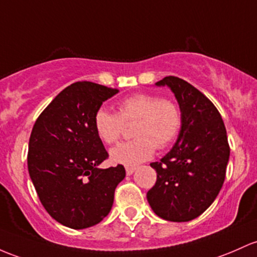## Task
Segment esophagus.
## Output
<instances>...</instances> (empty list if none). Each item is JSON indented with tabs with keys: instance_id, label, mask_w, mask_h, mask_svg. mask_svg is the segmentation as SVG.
Returning <instances> with one entry per match:
<instances>
[{
	"instance_id": "obj_1",
	"label": "esophagus",
	"mask_w": 257,
	"mask_h": 257,
	"mask_svg": "<svg viewBox=\"0 0 257 257\" xmlns=\"http://www.w3.org/2000/svg\"><path fill=\"white\" fill-rule=\"evenodd\" d=\"M135 170H137V168H135V167H125L126 176H132V174H133L134 172H135Z\"/></svg>"
}]
</instances>
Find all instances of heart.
Masks as SVG:
<instances>
[{"label": "heart", "mask_w": 257, "mask_h": 257, "mask_svg": "<svg viewBox=\"0 0 257 257\" xmlns=\"http://www.w3.org/2000/svg\"><path fill=\"white\" fill-rule=\"evenodd\" d=\"M132 142L114 146L109 151L115 165L137 166L149 160L155 149L168 146L182 126V112L171 100H161L151 94H135L118 103V114L101 107L94 117L97 137L106 144H114L123 133L124 123H134Z\"/></svg>", "instance_id": "heart-1"}]
</instances>
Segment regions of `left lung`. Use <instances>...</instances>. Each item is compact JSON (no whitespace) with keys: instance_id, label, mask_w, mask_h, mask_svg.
I'll list each match as a JSON object with an SVG mask.
<instances>
[{"instance_id":"left-lung-1","label":"left lung","mask_w":257,"mask_h":257,"mask_svg":"<svg viewBox=\"0 0 257 257\" xmlns=\"http://www.w3.org/2000/svg\"><path fill=\"white\" fill-rule=\"evenodd\" d=\"M155 85L174 94L182 126L172 150L150 163L157 180L146 197L161 218L188 222L210 207L223 185L230 152L227 132L215 105L188 81L170 75Z\"/></svg>"}]
</instances>
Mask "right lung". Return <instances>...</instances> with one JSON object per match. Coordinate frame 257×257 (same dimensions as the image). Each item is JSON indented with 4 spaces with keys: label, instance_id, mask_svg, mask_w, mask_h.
I'll return each mask as SVG.
<instances>
[{
    "label": "right lung",
    "instance_id": "right-lung-1",
    "mask_svg": "<svg viewBox=\"0 0 257 257\" xmlns=\"http://www.w3.org/2000/svg\"><path fill=\"white\" fill-rule=\"evenodd\" d=\"M118 91L78 81L62 90L33 126L28 152L30 179L45 210L68 228L100 223L125 177L122 165L98 167L108 154L94 126L97 109Z\"/></svg>",
    "mask_w": 257,
    "mask_h": 257
}]
</instances>
